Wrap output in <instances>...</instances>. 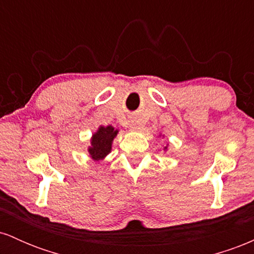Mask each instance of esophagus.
<instances>
[{"mask_svg": "<svg viewBox=\"0 0 254 254\" xmlns=\"http://www.w3.org/2000/svg\"><path fill=\"white\" fill-rule=\"evenodd\" d=\"M130 127L132 130H137V129H139V127H138V124H137V122L136 121H131V123H130Z\"/></svg>", "mask_w": 254, "mask_h": 254, "instance_id": "obj_1", "label": "esophagus"}]
</instances>
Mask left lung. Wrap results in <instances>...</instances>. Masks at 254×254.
<instances>
[{"label":"left lung","mask_w":254,"mask_h":254,"mask_svg":"<svg viewBox=\"0 0 254 254\" xmlns=\"http://www.w3.org/2000/svg\"><path fill=\"white\" fill-rule=\"evenodd\" d=\"M160 136H161V135H160ZM168 145V144H167ZM167 145H166V147L164 148V150H167Z\"/></svg>","instance_id":"obj_1"}]
</instances>
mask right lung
Masks as SVG:
<instances>
[{
    "instance_id": "right-lung-1",
    "label": "right lung",
    "mask_w": 254,
    "mask_h": 254,
    "mask_svg": "<svg viewBox=\"0 0 254 254\" xmlns=\"http://www.w3.org/2000/svg\"><path fill=\"white\" fill-rule=\"evenodd\" d=\"M119 131L112 127H100L92 135L90 138V145L88 147V155L94 161H100L104 160L112 150V142L115 137L117 136Z\"/></svg>"
}]
</instances>
